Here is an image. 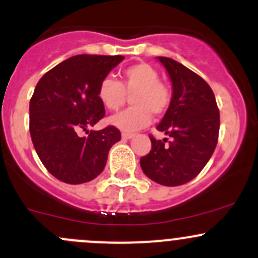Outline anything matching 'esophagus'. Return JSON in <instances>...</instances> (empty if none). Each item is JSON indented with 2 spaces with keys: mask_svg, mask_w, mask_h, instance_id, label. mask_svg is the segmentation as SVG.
Returning a JSON list of instances; mask_svg holds the SVG:
<instances>
[{
  "mask_svg": "<svg viewBox=\"0 0 258 258\" xmlns=\"http://www.w3.org/2000/svg\"><path fill=\"white\" fill-rule=\"evenodd\" d=\"M134 136H135L134 134H126V132H123V134H122V139L123 140H130V139H132Z\"/></svg>",
  "mask_w": 258,
  "mask_h": 258,
  "instance_id": "obj_1",
  "label": "esophagus"
}]
</instances>
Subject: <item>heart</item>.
I'll use <instances>...</instances> for the list:
<instances>
[{
  "instance_id": "obj_1",
  "label": "heart",
  "mask_w": 258,
  "mask_h": 258,
  "mask_svg": "<svg viewBox=\"0 0 258 258\" xmlns=\"http://www.w3.org/2000/svg\"><path fill=\"white\" fill-rule=\"evenodd\" d=\"M98 99L109 111H117L124 104L127 94L134 107L109 118V123L124 132H134L147 126L155 116L165 113L171 102V91L160 82L154 67L140 62L122 72L121 81L107 77L98 86Z\"/></svg>"
}]
</instances>
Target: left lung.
<instances>
[{
    "instance_id": "obj_1",
    "label": "left lung",
    "mask_w": 258,
    "mask_h": 258,
    "mask_svg": "<svg viewBox=\"0 0 258 258\" xmlns=\"http://www.w3.org/2000/svg\"><path fill=\"white\" fill-rule=\"evenodd\" d=\"M172 83L170 106L159 131L170 136H150L151 150L140 159L147 177L166 186H177L192 180L213 155L219 135V109L209 84L180 62L157 56Z\"/></svg>"
}]
</instances>
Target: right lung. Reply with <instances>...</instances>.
I'll use <instances>...</instances> for the list:
<instances>
[{
	"instance_id": "right-lung-1",
	"label": "right lung",
	"mask_w": 258,
	"mask_h": 258,
	"mask_svg": "<svg viewBox=\"0 0 258 258\" xmlns=\"http://www.w3.org/2000/svg\"><path fill=\"white\" fill-rule=\"evenodd\" d=\"M122 55L82 54L64 60L37 82L30 99V135L47 171L67 184H82L103 171L109 149L121 140L114 126L93 127L106 114L98 99L102 79Z\"/></svg>"
}]
</instances>
